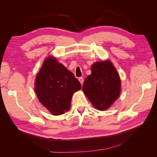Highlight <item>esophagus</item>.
<instances>
[{
    "label": "esophagus",
    "instance_id": "34e87169",
    "mask_svg": "<svg viewBox=\"0 0 157 157\" xmlns=\"http://www.w3.org/2000/svg\"><path fill=\"white\" fill-rule=\"evenodd\" d=\"M78 80L79 81V82H80L82 85L83 84V83H84V79H83V78H82V77H80V78H78Z\"/></svg>",
    "mask_w": 157,
    "mask_h": 157
}]
</instances>
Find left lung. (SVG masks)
Segmentation results:
<instances>
[{
    "label": "left lung",
    "instance_id": "1",
    "mask_svg": "<svg viewBox=\"0 0 157 157\" xmlns=\"http://www.w3.org/2000/svg\"><path fill=\"white\" fill-rule=\"evenodd\" d=\"M82 90L95 109H107L121 93V79L112 63L110 61L94 63L91 74L85 79Z\"/></svg>",
    "mask_w": 157,
    "mask_h": 157
}]
</instances>
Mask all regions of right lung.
Masks as SVG:
<instances>
[{"label":"right lung","instance_id":"1","mask_svg":"<svg viewBox=\"0 0 157 157\" xmlns=\"http://www.w3.org/2000/svg\"><path fill=\"white\" fill-rule=\"evenodd\" d=\"M80 89L74 74L52 57L45 60L36 77L35 92L39 102L55 116L70 109L73 93Z\"/></svg>","mask_w":157,"mask_h":157}]
</instances>
